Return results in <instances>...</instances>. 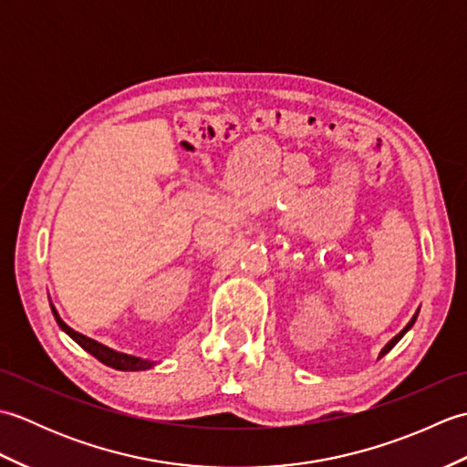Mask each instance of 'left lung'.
Returning a JSON list of instances; mask_svg holds the SVG:
<instances>
[{
    "instance_id": "8db88e82",
    "label": "left lung",
    "mask_w": 467,
    "mask_h": 467,
    "mask_svg": "<svg viewBox=\"0 0 467 467\" xmlns=\"http://www.w3.org/2000/svg\"><path fill=\"white\" fill-rule=\"evenodd\" d=\"M413 323H415V317H413V319H411V321H410V323H408V325H405V329H403V331H401V333H400V335H395V337H393V339H391V341H389V343H387V345H385V347H383V351H381V357H383V355H385V353H389V351H391V349H393V347H395V345H398V341H400V339H401V337H403V335H405V333H408V331H410V327H411V325H413Z\"/></svg>"
}]
</instances>
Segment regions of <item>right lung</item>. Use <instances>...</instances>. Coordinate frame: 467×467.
<instances>
[{"mask_svg":"<svg viewBox=\"0 0 467 467\" xmlns=\"http://www.w3.org/2000/svg\"><path fill=\"white\" fill-rule=\"evenodd\" d=\"M52 313H54V317H56L57 325L62 327V329H64L69 337H72V339H74L78 345H80L84 351L94 355L96 359L102 361L104 365L114 367V369H120V371H144V369H148V367H152L150 361H144V359H138V357H132V355H124V353L112 351V349H108V347L100 345L98 341L90 339V337H86V335H82V333H76L74 329H69V327H67L62 319H59V315L56 313L54 305H52Z\"/></svg>","mask_w":467,"mask_h":467,"instance_id":"right-lung-1","label":"right lung"}]
</instances>
